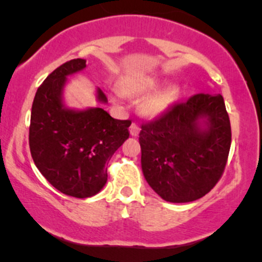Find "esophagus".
I'll list each match as a JSON object with an SVG mask.
<instances>
[{
  "mask_svg": "<svg viewBox=\"0 0 262 262\" xmlns=\"http://www.w3.org/2000/svg\"><path fill=\"white\" fill-rule=\"evenodd\" d=\"M129 130H130V134L133 137H136V136H138L139 134V130H141V129H139V125L137 123H132V125H130V129H129Z\"/></svg>",
  "mask_w": 262,
  "mask_h": 262,
  "instance_id": "obj_1",
  "label": "esophagus"
}]
</instances>
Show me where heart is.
<instances>
[{
  "mask_svg": "<svg viewBox=\"0 0 262 262\" xmlns=\"http://www.w3.org/2000/svg\"><path fill=\"white\" fill-rule=\"evenodd\" d=\"M160 81L157 78L146 77L137 78V80L126 81L121 84V91L123 94L129 96H139V95L147 94L152 91L156 87H158ZM176 96V90L173 87H166V89L157 90L144 97L141 102V110L144 115L149 118H155L166 112L171 102L173 101Z\"/></svg>",
  "mask_w": 262,
  "mask_h": 262,
  "instance_id": "b5f03b06",
  "label": "heart"
}]
</instances>
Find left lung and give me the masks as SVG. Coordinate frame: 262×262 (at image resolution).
Instances as JSON below:
<instances>
[{
  "mask_svg": "<svg viewBox=\"0 0 262 262\" xmlns=\"http://www.w3.org/2000/svg\"><path fill=\"white\" fill-rule=\"evenodd\" d=\"M141 128L143 175L163 200L194 202L221 180L232 139L222 95H194Z\"/></svg>",
  "mask_w": 262,
  "mask_h": 262,
  "instance_id": "obj_1",
  "label": "left lung"
}]
</instances>
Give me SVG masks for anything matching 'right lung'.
I'll return each instance as SVG.
<instances>
[{"instance_id": "add662e5", "label": "right lung", "mask_w": 262, "mask_h": 262, "mask_svg": "<svg viewBox=\"0 0 262 262\" xmlns=\"http://www.w3.org/2000/svg\"><path fill=\"white\" fill-rule=\"evenodd\" d=\"M84 67L86 59H71L44 80L34 97L29 128L31 157L41 175L60 192L81 199L106 184V163L129 138L132 124L112 118L101 107L75 112L63 106L67 76ZM97 97L107 101L100 89Z\"/></svg>"}]
</instances>
